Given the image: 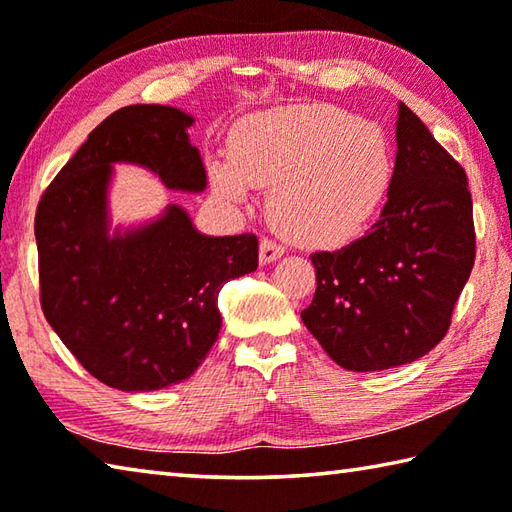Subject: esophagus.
<instances>
[{
	"instance_id": "1",
	"label": "esophagus",
	"mask_w": 512,
	"mask_h": 512,
	"mask_svg": "<svg viewBox=\"0 0 512 512\" xmlns=\"http://www.w3.org/2000/svg\"><path fill=\"white\" fill-rule=\"evenodd\" d=\"M258 251H261V265H270L276 261V258H281L285 254V249L279 245V242H274L270 238L261 240V247H258Z\"/></svg>"
}]
</instances>
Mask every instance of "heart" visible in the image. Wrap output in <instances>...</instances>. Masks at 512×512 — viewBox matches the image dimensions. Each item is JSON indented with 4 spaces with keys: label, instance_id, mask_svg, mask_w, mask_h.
I'll list each match as a JSON object with an SVG mask.
<instances>
[{
    "label": "heart",
    "instance_id": "b5f03b06",
    "mask_svg": "<svg viewBox=\"0 0 512 512\" xmlns=\"http://www.w3.org/2000/svg\"><path fill=\"white\" fill-rule=\"evenodd\" d=\"M231 159L215 161L218 195L245 202L272 186L276 227L310 247L360 236L393 179V152L378 123L335 107L301 105L249 116L231 134Z\"/></svg>",
    "mask_w": 512,
    "mask_h": 512
}]
</instances>
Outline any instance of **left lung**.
<instances>
[{"instance_id":"1","label":"left lung","mask_w":512,"mask_h":512,"mask_svg":"<svg viewBox=\"0 0 512 512\" xmlns=\"http://www.w3.org/2000/svg\"><path fill=\"white\" fill-rule=\"evenodd\" d=\"M396 139L378 222L351 245L310 256L317 292L303 324L339 366L357 373L432 351L452 324L477 254L463 166L405 103Z\"/></svg>"}]
</instances>
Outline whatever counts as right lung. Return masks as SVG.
Here are the masks:
<instances>
[{
    "label": "right lung",
    "instance_id": "obj_1",
    "mask_svg": "<svg viewBox=\"0 0 512 512\" xmlns=\"http://www.w3.org/2000/svg\"><path fill=\"white\" fill-rule=\"evenodd\" d=\"M191 125L175 107H121L89 132L35 211L44 317L85 371L119 391L191 378L218 339L222 285L258 267L254 233L204 236L175 204L146 227L107 233L116 161L175 191H204Z\"/></svg>",
    "mask_w": 512,
    "mask_h": 512
}]
</instances>
